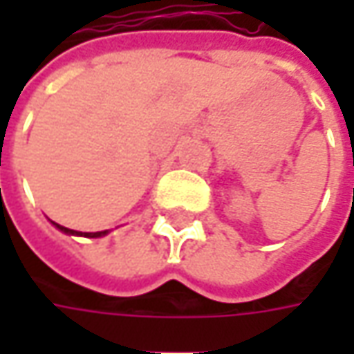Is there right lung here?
I'll return each instance as SVG.
<instances>
[{
    "mask_svg": "<svg viewBox=\"0 0 354 354\" xmlns=\"http://www.w3.org/2000/svg\"><path fill=\"white\" fill-rule=\"evenodd\" d=\"M55 226L59 228V230H62V232H66V234H80L82 236V232H76V230H71V228H66V226H61L55 223ZM106 234V230H102V232H84V236L88 238H98V236H104Z\"/></svg>",
    "mask_w": 354,
    "mask_h": 354,
    "instance_id": "add662e5",
    "label": "right lung"
}]
</instances>
